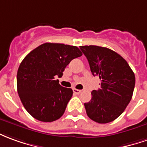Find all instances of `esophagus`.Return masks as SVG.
I'll return each instance as SVG.
<instances>
[{"label":"esophagus","mask_w":147,"mask_h":147,"mask_svg":"<svg viewBox=\"0 0 147 147\" xmlns=\"http://www.w3.org/2000/svg\"><path fill=\"white\" fill-rule=\"evenodd\" d=\"M73 91H74V92L75 94H79V93H81V92H82V90L77 89V88H73Z\"/></svg>","instance_id":"esophagus-1"}]
</instances>
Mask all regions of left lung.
Returning a JSON list of instances; mask_svg holds the SVG:
<instances>
[{"mask_svg": "<svg viewBox=\"0 0 147 147\" xmlns=\"http://www.w3.org/2000/svg\"><path fill=\"white\" fill-rule=\"evenodd\" d=\"M93 76L100 80V88L92 90V99L85 103L89 118L107 123L121 115L131 100L135 77L128 63L116 52L98 46H81Z\"/></svg>", "mask_w": 147, "mask_h": 147, "instance_id": "left-lung-1", "label": "left lung"}]
</instances>
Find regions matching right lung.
<instances>
[{
	"label": "right lung",
	"mask_w": 147,
	"mask_h": 147,
	"mask_svg": "<svg viewBox=\"0 0 147 147\" xmlns=\"http://www.w3.org/2000/svg\"><path fill=\"white\" fill-rule=\"evenodd\" d=\"M82 55L75 46L46 42L24 59L17 71V92L30 115L53 122L64 114L73 90L62 87L55 78H61L66 65Z\"/></svg>",
	"instance_id": "right-lung-1"
}]
</instances>
